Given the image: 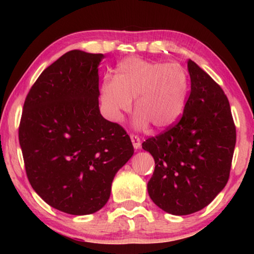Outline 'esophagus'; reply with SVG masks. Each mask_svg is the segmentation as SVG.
<instances>
[{
    "mask_svg": "<svg viewBox=\"0 0 254 254\" xmlns=\"http://www.w3.org/2000/svg\"><path fill=\"white\" fill-rule=\"evenodd\" d=\"M130 140H131V143H133V147H134V149H135V150H137V149L141 147V141H140V137H138L137 135L131 134V135H130Z\"/></svg>",
    "mask_w": 254,
    "mask_h": 254,
    "instance_id": "obj_1",
    "label": "esophagus"
}]
</instances>
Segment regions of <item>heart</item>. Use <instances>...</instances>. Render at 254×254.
I'll list each match as a JSON object with an SVG mask.
<instances>
[{"label":"heart","mask_w":254,"mask_h":254,"mask_svg":"<svg viewBox=\"0 0 254 254\" xmlns=\"http://www.w3.org/2000/svg\"><path fill=\"white\" fill-rule=\"evenodd\" d=\"M189 91V76L177 64L127 58L116 68V78L106 77L100 98L106 117L120 123L131 110L135 98V125L156 129L172 126L182 117Z\"/></svg>","instance_id":"b5f03b06"}]
</instances>
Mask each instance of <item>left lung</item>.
I'll return each instance as SVG.
<instances>
[{
    "label": "left lung",
    "instance_id": "8db88e82",
    "mask_svg": "<svg viewBox=\"0 0 254 254\" xmlns=\"http://www.w3.org/2000/svg\"><path fill=\"white\" fill-rule=\"evenodd\" d=\"M190 93L183 117L142 143L155 159L148 193L172 215L208 206L227 185L236 144L230 104L221 86L195 62L187 61Z\"/></svg>",
    "mask_w": 254,
    "mask_h": 254
}]
</instances>
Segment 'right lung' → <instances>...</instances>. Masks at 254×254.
I'll return each mask as SVG.
<instances>
[{
    "mask_svg": "<svg viewBox=\"0 0 254 254\" xmlns=\"http://www.w3.org/2000/svg\"><path fill=\"white\" fill-rule=\"evenodd\" d=\"M103 54L74 50L41 72L19 124L27 178L55 209L89 215L105 206L116 173L134 154L130 137L99 111Z\"/></svg>",
    "mask_w": 254,
    "mask_h": 254,
    "instance_id": "1",
    "label": "right lung"
}]
</instances>
